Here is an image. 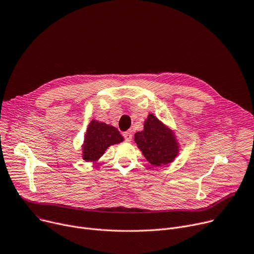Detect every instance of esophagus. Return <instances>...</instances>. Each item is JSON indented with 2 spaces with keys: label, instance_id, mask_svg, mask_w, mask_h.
<instances>
[{
  "label": "esophagus",
  "instance_id": "34e87169",
  "mask_svg": "<svg viewBox=\"0 0 254 254\" xmlns=\"http://www.w3.org/2000/svg\"><path fill=\"white\" fill-rule=\"evenodd\" d=\"M123 136H124V138H125V140H126L127 142H129V141L132 140V133H131L130 131L124 132V133H123Z\"/></svg>",
  "mask_w": 254,
  "mask_h": 254
}]
</instances>
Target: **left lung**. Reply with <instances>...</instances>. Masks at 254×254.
Masks as SVG:
<instances>
[{
    "label": "left lung",
    "instance_id": "left-lung-1",
    "mask_svg": "<svg viewBox=\"0 0 254 254\" xmlns=\"http://www.w3.org/2000/svg\"><path fill=\"white\" fill-rule=\"evenodd\" d=\"M134 141L153 167L173 163L180 151L176 133L151 113L144 121L143 130L135 133Z\"/></svg>",
    "mask_w": 254,
    "mask_h": 254
}]
</instances>
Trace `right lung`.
<instances>
[{"instance_id":"add662e5","label":"right lung","mask_w":254,"mask_h":254,"mask_svg":"<svg viewBox=\"0 0 254 254\" xmlns=\"http://www.w3.org/2000/svg\"><path fill=\"white\" fill-rule=\"evenodd\" d=\"M124 140L116 127L97 120H91L87 126L81 145L82 159L92 164L97 163L108 147Z\"/></svg>"}]
</instances>
